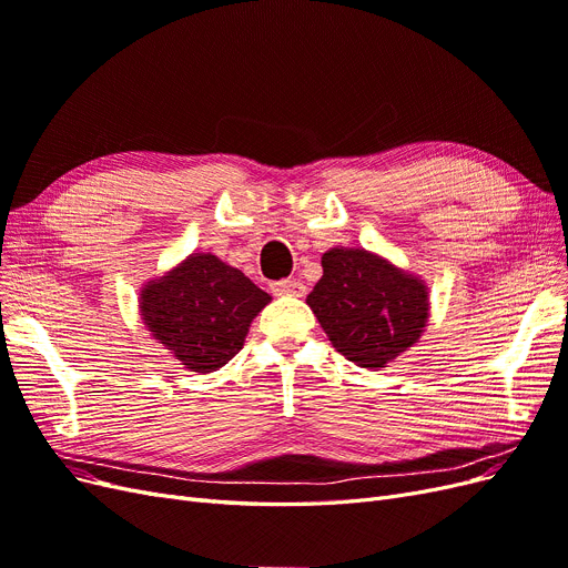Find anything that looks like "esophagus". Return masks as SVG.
<instances>
[{"label": "esophagus", "instance_id": "obj_1", "mask_svg": "<svg viewBox=\"0 0 568 568\" xmlns=\"http://www.w3.org/2000/svg\"><path fill=\"white\" fill-rule=\"evenodd\" d=\"M272 294L274 296H303L305 286L296 280H282L272 284Z\"/></svg>", "mask_w": 568, "mask_h": 568}]
</instances>
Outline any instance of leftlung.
I'll use <instances>...</instances> for the list:
<instances>
[{"instance_id": "8db88e82", "label": "left lung", "mask_w": 568, "mask_h": 568, "mask_svg": "<svg viewBox=\"0 0 568 568\" xmlns=\"http://www.w3.org/2000/svg\"><path fill=\"white\" fill-rule=\"evenodd\" d=\"M305 303L332 346L374 372L417 346L432 307L419 274L355 246H336L322 255V277Z\"/></svg>"}]
</instances>
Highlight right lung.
Listing matches in <instances>:
<instances>
[{
    "mask_svg": "<svg viewBox=\"0 0 568 568\" xmlns=\"http://www.w3.org/2000/svg\"><path fill=\"white\" fill-rule=\"evenodd\" d=\"M270 301L242 270L213 253H192L142 286L140 315L184 369L209 374L244 348L251 322Z\"/></svg>",
    "mask_w": 568,
    "mask_h": 568,
    "instance_id": "obj_1",
    "label": "right lung"
}]
</instances>
